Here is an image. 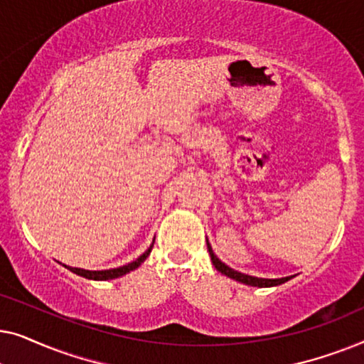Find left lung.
<instances>
[{
    "instance_id": "1",
    "label": "left lung",
    "mask_w": 364,
    "mask_h": 364,
    "mask_svg": "<svg viewBox=\"0 0 364 364\" xmlns=\"http://www.w3.org/2000/svg\"><path fill=\"white\" fill-rule=\"evenodd\" d=\"M207 248H208V253H210V257H212V263H213V265H215V268H217L218 272L223 273V275L233 278V280H237V282H240V283H245V285L265 288V287H277V285H282V283H285V282L290 280V277L275 278V280H273V278H257V277L245 275V273H240V272L233 270V268L227 267L225 263L218 260L217 255H215V253H213V250H212L210 243H208V242H207Z\"/></svg>"
}]
</instances>
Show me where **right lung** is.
Listing matches in <instances>:
<instances>
[{"label": "right lung", "mask_w": 364, "mask_h": 364, "mask_svg": "<svg viewBox=\"0 0 364 364\" xmlns=\"http://www.w3.org/2000/svg\"><path fill=\"white\" fill-rule=\"evenodd\" d=\"M152 250V245L147 248L146 252L142 253L141 257L137 258L136 262H131L127 263V265L124 267H119V268H112V270H102V272H91V270H82V268H71V272L77 273V275H81L84 278H89V280H112V278H117V277H122L126 275V273L136 270V268L141 265V263L146 260L149 257V253Z\"/></svg>", "instance_id": "1"}]
</instances>
